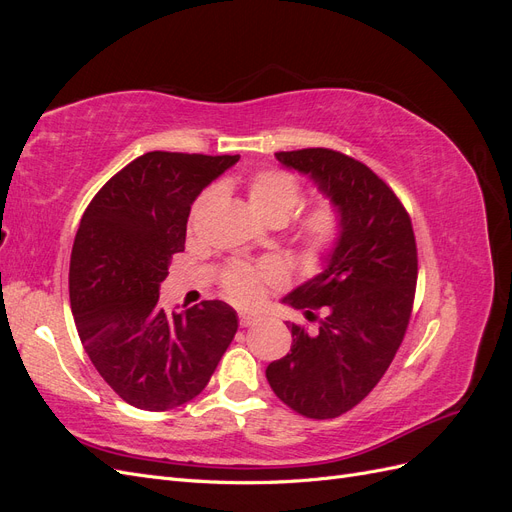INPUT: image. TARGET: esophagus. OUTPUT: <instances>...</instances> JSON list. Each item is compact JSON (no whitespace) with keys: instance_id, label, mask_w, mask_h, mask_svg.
I'll return each mask as SVG.
<instances>
[{"instance_id":"esophagus-1","label":"esophagus","mask_w":512,"mask_h":512,"mask_svg":"<svg viewBox=\"0 0 512 512\" xmlns=\"http://www.w3.org/2000/svg\"><path fill=\"white\" fill-rule=\"evenodd\" d=\"M256 322V316L254 314H239V324L241 327H250V324Z\"/></svg>"}]
</instances>
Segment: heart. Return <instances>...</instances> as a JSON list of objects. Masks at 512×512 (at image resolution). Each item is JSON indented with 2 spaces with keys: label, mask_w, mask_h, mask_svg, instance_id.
I'll list each match as a JSON object with an SVG mask.
<instances>
[{
  "label": "heart",
  "mask_w": 512,
  "mask_h": 512,
  "mask_svg": "<svg viewBox=\"0 0 512 512\" xmlns=\"http://www.w3.org/2000/svg\"><path fill=\"white\" fill-rule=\"evenodd\" d=\"M247 205L267 224H284L303 203V188L299 179L282 168H260L245 179ZM215 192L209 188L200 192L190 209V226L196 224L213 200ZM344 213L331 196H322L309 207L297 224L299 252L309 262H322L335 252L342 241ZM284 282L282 271L269 262L250 265V262H232L220 275V288L230 301L239 305H254L262 292Z\"/></svg>",
  "instance_id": "b5f03b06"
}]
</instances>
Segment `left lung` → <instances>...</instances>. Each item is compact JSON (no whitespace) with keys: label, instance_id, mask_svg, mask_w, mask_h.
<instances>
[{"label":"left lung","instance_id":"obj_1","mask_svg":"<svg viewBox=\"0 0 512 512\" xmlns=\"http://www.w3.org/2000/svg\"><path fill=\"white\" fill-rule=\"evenodd\" d=\"M342 207V241L314 280L284 303L324 309L318 333L290 324L292 348L267 367L273 393L301 416H342L371 393L404 342L412 316L418 254L412 220L397 194L367 164L342 151H277Z\"/></svg>","mask_w":512,"mask_h":512}]
</instances>
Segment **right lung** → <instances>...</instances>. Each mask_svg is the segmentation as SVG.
Segmentation results:
<instances>
[{"label": "right lung", "instance_id": "1", "mask_svg": "<svg viewBox=\"0 0 512 512\" xmlns=\"http://www.w3.org/2000/svg\"><path fill=\"white\" fill-rule=\"evenodd\" d=\"M239 156L149 151L91 198L70 258V305L81 344L130 406L188 404L237 333L235 309L203 301L183 314L158 305L168 265L185 247L194 198Z\"/></svg>", "mask_w": 512, "mask_h": 512}]
</instances>
